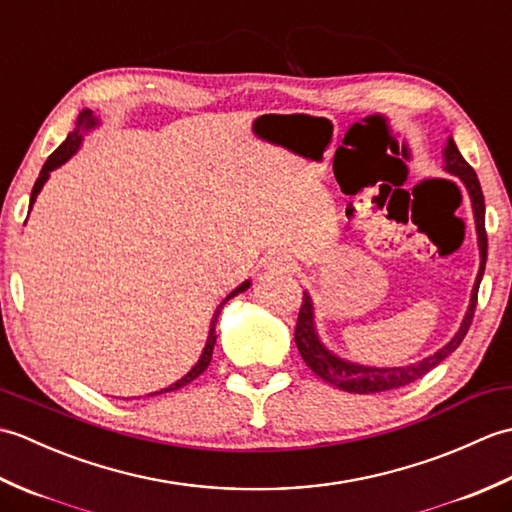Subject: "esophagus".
Here are the masks:
<instances>
[{
  "label": "esophagus",
  "mask_w": 512,
  "mask_h": 512,
  "mask_svg": "<svg viewBox=\"0 0 512 512\" xmlns=\"http://www.w3.org/2000/svg\"><path fill=\"white\" fill-rule=\"evenodd\" d=\"M264 268L273 270V273H292L295 270V259L286 253H273L264 262Z\"/></svg>",
  "instance_id": "34e87169"
}]
</instances>
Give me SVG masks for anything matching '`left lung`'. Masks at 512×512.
<instances>
[{
	"label": "left lung",
	"mask_w": 512,
	"mask_h": 512,
	"mask_svg": "<svg viewBox=\"0 0 512 512\" xmlns=\"http://www.w3.org/2000/svg\"><path fill=\"white\" fill-rule=\"evenodd\" d=\"M442 158H444V171L451 173V176L460 178L466 193L471 198L473 206V217H475V233H477V248H480V270H477L475 284L471 290V301L469 308L464 312V319L460 323L458 332L453 334V339L442 345L438 352H433L431 356L422 358L418 363H409V365H400V367H372V365H361L354 361H347V358L336 356L332 350L323 345L319 339L317 325H314V303L310 292L303 290V303L299 310V319H297V328H295V343L297 350L301 354L303 361L312 369L314 374L323 378L325 383H330L334 387H339L343 391H350V394H378V391H389V389H400L413 380L422 378L427 372H431L433 367L440 365L444 358H447L451 352H455L464 341L466 332L471 328L475 306H477V290H480V281L484 277V266H486V228H484V193L480 187V180H477L473 167L466 162L460 154L455 140L449 136L447 145L442 149Z\"/></svg>",
	"instance_id": "left-lung-1"
}]
</instances>
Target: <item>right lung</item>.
Instances as JSON below:
<instances>
[{
	"mask_svg": "<svg viewBox=\"0 0 512 512\" xmlns=\"http://www.w3.org/2000/svg\"><path fill=\"white\" fill-rule=\"evenodd\" d=\"M94 127H99V118L94 116V112L92 110H88V107H85V110H81V114L76 116V125H74V129L72 132L68 134V138L63 140V143L54 149V154L46 160V165H43V169L39 171V178H37V182H35V187H32V193H30V209H32V204H35V200H37V195H39V191L43 189V184L48 182V178H50V173L54 171V169H59L63 162H68L76 151H79V147H81V143H83V136L88 134V132H92ZM250 288V279H246V281H242V284H239L231 295H228L220 306H217V310H215V314H213V319H211V328H209V336H206V343H204V350H202V354H200V358H198V363H195L187 374H184L180 380H176V383H171L169 387H165V389H160V391H154V394H147V396H156V394H167V391H176V389H180V387H184V385H189L191 380H195L198 378L206 367H209V363H211V354H213V345H215V323H217V314H220V310H222V306L224 303L228 301V299H233V297H237L239 292H244V290H248Z\"/></svg>",
	"mask_w": 512,
	"mask_h": 512,
	"instance_id": "obj_1",
	"label": "right lung"
}]
</instances>
